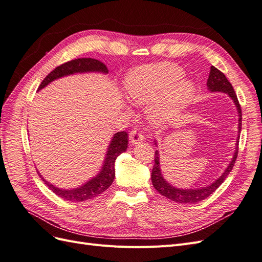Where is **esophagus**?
I'll use <instances>...</instances> for the list:
<instances>
[{"label": "esophagus", "mask_w": 262, "mask_h": 262, "mask_svg": "<svg viewBox=\"0 0 262 262\" xmlns=\"http://www.w3.org/2000/svg\"><path fill=\"white\" fill-rule=\"evenodd\" d=\"M144 140V136L142 131H140L139 128H134L130 132V142L132 144H139L142 141Z\"/></svg>", "instance_id": "obj_1"}]
</instances>
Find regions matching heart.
Listing matches in <instances>:
<instances>
[{
    "label": "heart",
    "instance_id": "obj_1",
    "mask_svg": "<svg viewBox=\"0 0 262 262\" xmlns=\"http://www.w3.org/2000/svg\"><path fill=\"white\" fill-rule=\"evenodd\" d=\"M184 70L170 62L138 67L126 76V95L137 105H150L148 114L154 122H165L193 96L194 85L184 80Z\"/></svg>",
    "mask_w": 262,
    "mask_h": 262
}]
</instances>
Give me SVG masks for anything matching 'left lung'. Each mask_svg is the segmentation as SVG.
I'll return each mask as SVG.
<instances>
[{
  "label": "left lung",
  "mask_w": 262,
  "mask_h": 262,
  "mask_svg": "<svg viewBox=\"0 0 262 262\" xmlns=\"http://www.w3.org/2000/svg\"><path fill=\"white\" fill-rule=\"evenodd\" d=\"M207 85L211 92H222L227 94L229 97L233 99L235 105L237 107V112H238L239 120H238V132L242 130V108L239 105V101L237 99V96L235 94V91L233 89L232 84L228 82L224 73H222L220 70L216 68L211 67V71L209 74V78ZM237 143H236V150L233 160L229 163L228 167L225 169V171L222 173V176L213 182L212 185L209 187H203L200 189H178L169 185L167 181L163 178V175L161 172L160 168V155H158V150H155V156H154V166L152 169V184L154 188L160 192L162 195L168 198V199L178 202V203H196L200 202L204 199H207L209 195H211L215 190L222 185V182L225 180L227 175L234 167V164L236 162L237 154H238V143H239V134L238 138H237ZM156 144V143H155Z\"/></svg>",
  "instance_id": "obj_1"
}]
</instances>
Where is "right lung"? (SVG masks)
I'll use <instances>...</instances> for the list:
<instances>
[{
    "mask_svg": "<svg viewBox=\"0 0 262 262\" xmlns=\"http://www.w3.org/2000/svg\"><path fill=\"white\" fill-rule=\"evenodd\" d=\"M83 72H102L108 73V69L104 64V63L91 58H82V59H75L72 61H69L67 63H63L60 67L55 68L52 72H50L48 75L45 77V80L41 82L39 90L43 89L45 86L51 83L52 81L57 80L62 76L74 74V73H83ZM128 148V133L125 131L117 132L107 150L106 160L102 168L98 175L93 178L92 180L87 181L80 188H75L72 190H63L54 187L53 185H50L48 181H46L43 178H41L45 184L50 188V190L61 196L62 199L69 200V201H75L81 202L92 199V198L97 196L101 192H104L107 190L115 179V162L117 157L121 153L125 152ZM41 177V175H39Z\"/></svg>",
    "mask_w": 262,
    "mask_h": 262,
    "instance_id": "add662e5",
    "label": "right lung"
}]
</instances>
